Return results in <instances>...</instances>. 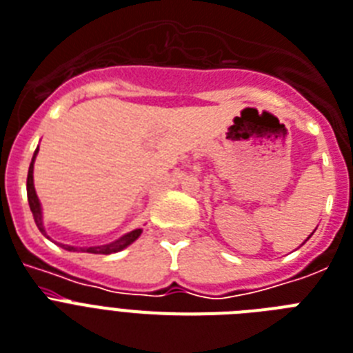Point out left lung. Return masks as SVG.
I'll return each mask as SVG.
<instances>
[{
	"label": "left lung",
	"instance_id": "left-lung-1",
	"mask_svg": "<svg viewBox=\"0 0 353 353\" xmlns=\"http://www.w3.org/2000/svg\"><path fill=\"white\" fill-rule=\"evenodd\" d=\"M314 232H316V230H314ZM314 232H312V234H314ZM312 234H310V236H312Z\"/></svg>",
	"mask_w": 353,
	"mask_h": 353
}]
</instances>
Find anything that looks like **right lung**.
I'll use <instances>...</instances> for the list:
<instances>
[{"label":"right lung","instance_id":"1","mask_svg":"<svg viewBox=\"0 0 353 353\" xmlns=\"http://www.w3.org/2000/svg\"><path fill=\"white\" fill-rule=\"evenodd\" d=\"M37 152H39V147L36 148L32 156V161H30V167H28V176H27V197H28V205H30V212H32L34 221H36L37 228L41 232L43 236H47V230L43 226V210H41V203H39V197L36 194V188H34V161H36ZM141 228H136V230L128 232L125 236H121L116 241L107 243V245H97V246H72V245H63V243H57V245L65 248L68 252H88V254H105V256H110V254H116V252L125 250L127 246H130L132 243L136 241L137 237L141 236ZM47 239L50 237L47 236Z\"/></svg>","mask_w":353,"mask_h":353}]
</instances>
